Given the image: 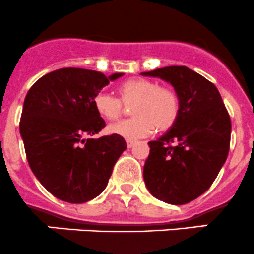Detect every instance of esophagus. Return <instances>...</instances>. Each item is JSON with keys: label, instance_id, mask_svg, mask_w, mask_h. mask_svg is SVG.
Returning a JSON list of instances; mask_svg holds the SVG:
<instances>
[{"label": "esophagus", "instance_id": "obj_1", "mask_svg": "<svg viewBox=\"0 0 254 254\" xmlns=\"http://www.w3.org/2000/svg\"><path fill=\"white\" fill-rule=\"evenodd\" d=\"M134 144H135V142H134V140L127 139V147H128V148H132L133 145H134Z\"/></svg>", "mask_w": 254, "mask_h": 254}]
</instances>
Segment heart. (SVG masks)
<instances>
[{
	"label": "heart",
	"instance_id": "heart-1",
	"mask_svg": "<svg viewBox=\"0 0 254 254\" xmlns=\"http://www.w3.org/2000/svg\"><path fill=\"white\" fill-rule=\"evenodd\" d=\"M119 97L107 92H99L94 99L97 114L105 120L114 121L121 116L124 104H130L133 117L110 125L111 134L121 135L126 139H138L152 134L157 128L159 132L170 129L178 121L180 114V100L174 90L152 80L132 77L122 82L117 89Z\"/></svg>",
	"mask_w": 254,
	"mask_h": 254
}]
</instances>
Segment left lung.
Segmentation results:
<instances>
[{
  "label": "left lung",
  "instance_id": "8db88e82",
  "mask_svg": "<svg viewBox=\"0 0 254 254\" xmlns=\"http://www.w3.org/2000/svg\"><path fill=\"white\" fill-rule=\"evenodd\" d=\"M170 82L180 100V114L167 133L150 140L143 178L150 194L184 205L204 194L227 159L231 120L217 87L187 66L142 72Z\"/></svg>",
  "mask_w": 254,
  "mask_h": 254
}]
</instances>
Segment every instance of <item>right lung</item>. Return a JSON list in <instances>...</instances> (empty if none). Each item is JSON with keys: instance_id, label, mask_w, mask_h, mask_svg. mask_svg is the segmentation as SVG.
<instances>
[{"instance_id": "obj_1", "label": "right lung", "mask_w": 254, "mask_h": 254, "mask_svg": "<svg viewBox=\"0 0 254 254\" xmlns=\"http://www.w3.org/2000/svg\"><path fill=\"white\" fill-rule=\"evenodd\" d=\"M122 75L63 67L42 76L24 99L19 132L27 160L43 187L63 201L99 196L127 148L121 135L92 138L106 126L95 96Z\"/></svg>"}]
</instances>
